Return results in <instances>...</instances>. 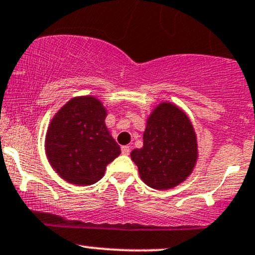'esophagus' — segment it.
Masks as SVG:
<instances>
[{
  "instance_id": "34e87169",
  "label": "esophagus",
  "mask_w": 255,
  "mask_h": 255,
  "mask_svg": "<svg viewBox=\"0 0 255 255\" xmlns=\"http://www.w3.org/2000/svg\"><path fill=\"white\" fill-rule=\"evenodd\" d=\"M121 150H122V153H123V155H129V152H130V147L128 146V145H126V146H122V147H121Z\"/></svg>"
}]
</instances>
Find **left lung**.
I'll list each match as a JSON object with an SVG mask.
<instances>
[{"label": "left lung", "instance_id": "1", "mask_svg": "<svg viewBox=\"0 0 255 255\" xmlns=\"http://www.w3.org/2000/svg\"><path fill=\"white\" fill-rule=\"evenodd\" d=\"M144 146L130 152L145 184L157 190L179 185L197 159L196 134L189 117L170 103L159 104L147 120Z\"/></svg>", "mask_w": 255, "mask_h": 255}]
</instances>
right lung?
Instances as JSON below:
<instances>
[{
	"mask_svg": "<svg viewBox=\"0 0 255 255\" xmlns=\"http://www.w3.org/2000/svg\"><path fill=\"white\" fill-rule=\"evenodd\" d=\"M106 110L94 97L72 98L55 114L46 135L53 169L75 185H92L121 153L105 126Z\"/></svg>",
	"mask_w": 255,
	"mask_h": 255,
	"instance_id": "right-lung-1",
	"label": "right lung"
}]
</instances>
